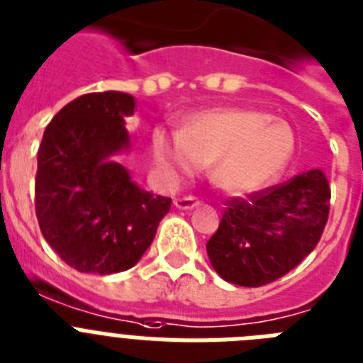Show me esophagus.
<instances>
[{
	"label": "esophagus",
	"mask_w": 363,
	"mask_h": 363,
	"mask_svg": "<svg viewBox=\"0 0 363 363\" xmlns=\"http://www.w3.org/2000/svg\"><path fill=\"white\" fill-rule=\"evenodd\" d=\"M173 205L179 210H191L196 208V206H199V201H197L196 197H177V199L173 201Z\"/></svg>",
	"instance_id": "1"
}]
</instances>
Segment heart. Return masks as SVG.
Returning a JSON list of instances; mask_svg holds the SVG:
<instances>
[{"instance_id":"b5f03b06","label":"heart","mask_w":363,"mask_h":363,"mask_svg":"<svg viewBox=\"0 0 363 363\" xmlns=\"http://www.w3.org/2000/svg\"><path fill=\"white\" fill-rule=\"evenodd\" d=\"M295 149L291 125L257 108L219 106L190 116L181 130L158 125L153 162L164 181L179 182L210 162V181L228 196H251L288 166Z\"/></svg>"}]
</instances>
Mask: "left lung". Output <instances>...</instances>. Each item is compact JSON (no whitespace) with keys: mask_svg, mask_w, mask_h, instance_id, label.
Here are the masks:
<instances>
[{"mask_svg":"<svg viewBox=\"0 0 363 363\" xmlns=\"http://www.w3.org/2000/svg\"><path fill=\"white\" fill-rule=\"evenodd\" d=\"M330 210L321 169L295 175L247 199L227 201L206 243L210 264L230 284L258 288L284 277L315 249Z\"/></svg>","mask_w":363,"mask_h":363,"instance_id":"obj_1","label":"left lung"}]
</instances>
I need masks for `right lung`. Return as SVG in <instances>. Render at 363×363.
Segmentation results:
<instances>
[{
	"label": "right lung",
	"mask_w": 363,
	"mask_h": 363,
	"mask_svg": "<svg viewBox=\"0 0 363 363\" xmlns=\"http://www.w3.org/2000/svg\"><path fill=\"white\" fill-rule=\"evenodd\" d=\"M125 92L84 94L62 106L38 147L35 208L45 242L81 273L111 275L144 257L172 199L130 179L116 157L130 149Z\"/></svg>",
	"instance_id": "obj_1"
}]
</instances>
